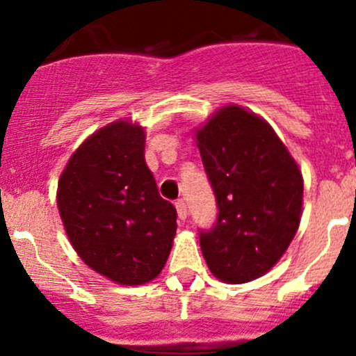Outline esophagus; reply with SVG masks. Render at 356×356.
Masks as SVG:
<instances>
[{
    "label": "esophagus",
    "instance_id": "esophagus-1",
    "mask_svg": "<svg viewBox=\"0 0 356 356\" xmlns=\"http://www.w3.org/2000/svg\"><path fill=\"white\" fill-rule=\"evenodd\" d=\"M175 208H177V215L181 220H186L188 218V204H186L184 200H179L177 203H175Z\"/></svg>",
    "mask_w": 356,
    "mask_h": 356
}]
</instances>
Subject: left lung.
Wrapping results in <instances>:
<instances>
[{
  "label": "left lung",
  "mask_w": 356,
  "mask_h": 356,
  "mask_svg": "<svg viewBox=\"0 0 356 356\" xmlns=\"http://www.w3.org/2000/svg\"><path fill=\"white\" fill-rule=\"evenodd\" d=\"M201 161L217 198V222L200 231L215 277L231 284L270 270L301 218L303 177L284 143L261 117L227 105L196 131Z\"/></svg>",
  "instance_id": "left-lung-1"
}]
</instances>
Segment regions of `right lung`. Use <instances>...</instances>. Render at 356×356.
<instances>
[{
	"label": "right lung",
	"mask_w": 356,
	"mask_h": 356,
	"mask_svg": "<svg viewBox=\"0 0 356 356\" xmlns=\"http://www.w3.org/2000/svg\"><path fill=\"white\" fill-rule=\"evenodd\" d=\"M145 129L117 120L89 136L58 181V211L86 265L124 286L165 267L177 211L158 193L145 161Z\"/></svg>",
	"instance_id": "add662e5"
}]
</instances>
